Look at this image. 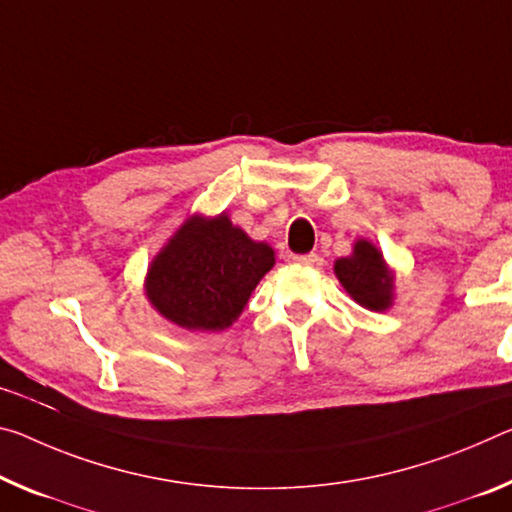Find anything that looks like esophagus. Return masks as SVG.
<instances>
[{"label": "esophagus", "mask_w": 512, "mask_h": 512, "mask_svg": "<svg viewBox=\"0 0 512 512\" xmlns=\"http://www.w3.org/2000/svg\"><path fill=\"white\" fill-rule=\"evenodd\" d=\"M289 262L291 264H303V266H312L316 262V255H289Z\"/></svg>", "instance_id": "1"}]
</instances>
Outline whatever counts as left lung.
I'll use <instances>...</instances> for the list:
<instances>
[{
    "label": "left lung",
    "mask_w": 512,
    "mask_h": 512,
    "mask_svg": "<svg viewBox=\"0 0 512 512\" xmlns=\"http://www.w3.org/2000/svg\"><path fill=\"white\" fill-rule=\"evenodd\" d=\"M335 275L346 294L364 310L385 312L394 305L396 273L373 241H355L351 255L335 259Z\"/></svg>",
    "instance_id": "8db88e82"
}]
</instances>
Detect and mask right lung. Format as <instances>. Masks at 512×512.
Instances as JSON below:
<instances>
[{
  "instance_id": "1",
  "label": "right lung",
  "mask_w": 512,
  "mask_h": 512,
  "mask_svg": "<svg viewBox=\"0 0 512 512\" xmlns=\"http://www.w3.org/2000/svg\"><path fill=\"white\" fill-rule=\"evenodd\" d=\"M275 250L250 239L227 212L191 214L152 257L143 280L148 303L191 332H221L239 319Z\"/></svg>"
}]
</instances>
